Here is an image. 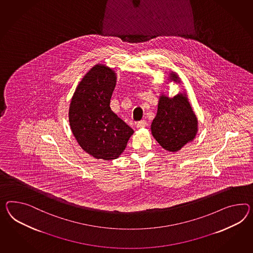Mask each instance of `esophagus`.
I'll return each instance as SVG.
<instances>
[{"label": "esophagus", "mask_w": 253, "mask_h": 253, "mask_svg": "<svg viewBox=\"0 0 253 253\" xmlns=\"http://www.w3.org/2000/svg\"><path fill=\"white\" fill-rule=\"evenodd\" d=\"M146 126H147V121H145V120H141V121L136 123V127L137 128H142V127H145Z\"/></svg>", "instance_id": "34e87169"}]
</instances>
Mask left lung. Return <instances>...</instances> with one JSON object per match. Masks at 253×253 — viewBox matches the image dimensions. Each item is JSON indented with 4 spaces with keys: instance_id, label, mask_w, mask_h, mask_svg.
Wrapping results in <instances>:
<instances>
[{
    "instance_id": "obj_1",
    "label": "left lung",
    "mask_w": 253,
    "mask_h": 253,
    "mask_svg": "<svg viewBox=\"0 0 253 253\" xmlns=\"http://www.w3.org/2000/svg\"><path fill=\"white\" fill-rule=\"evenodd\" d=\"M169 79L180 82L175 72L169 73ZM150 128L158 143L170 152L179 151L193 141L198 130V120L186 94L179 93L172 98L162 94Z\"/></svg>"
}]
</instances>
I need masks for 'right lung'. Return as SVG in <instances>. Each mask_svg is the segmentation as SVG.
<instances>
[{
  "label": "right lung",
  "mask_w": 253,
  "mask_h": 253,
  "mask_svg": "<svg viewBox=\"0 0 253 253\" xmlns=\"http://www.w3.org/2000/svg\"><path fill=\"white\" fill-rule=\"evenodd\" d=\"M117 75L109 67H92L72 98L69 121L79 145L95 159L111 161L122 154L134 130L111 110Z\"/></svg>",
  "instance_id": "add662e5"
}]
</instances>
